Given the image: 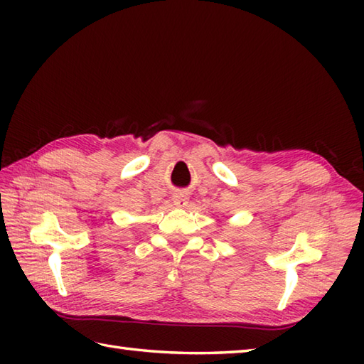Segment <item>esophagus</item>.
<instances>
[{
	"mask_svg": "<svg viewBox=\"0 0 364 364\" xmlns=\"http://www.w3.org/2000/svg\"><path fill=\"white\" fill-rule=\"evenodd\" d=\"M172 200H173V205L178 206V208H186L188 203H189L188 202V200H189L188 194H186V192H181V191L175 192V194L172 196Z\"/></svg>",
	"mask_w": 364,
	"mask_h": 364,
	"instance_id": "obj_1",
	"label": "esophagus"
}]
</instances>
